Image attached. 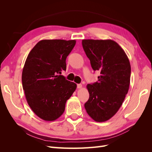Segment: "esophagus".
<instances>
[{
    "label": "esophagus",
    "instance_id": "1",
    "mask_svg": "<svg viewBox=\"0 0 152 152\" xmlns=\"http://www.w3.org/2000/svg\"><path fill=\"white\" fill-rule=\"evenodd\" d=\"M82 87V85L81 84H77V88L78 89H81Z\"/></svg>",
    "mask_w": 152,
    "mask_h": 152
}]
</instances>
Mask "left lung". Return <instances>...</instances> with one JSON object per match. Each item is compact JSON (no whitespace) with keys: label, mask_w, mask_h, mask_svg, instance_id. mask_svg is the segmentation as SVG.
<instances>
[{"label":"left lung","mask_w":152,"mask_h":152,"mask_svg":"<svg viewBox=\"0 0 152 152\" xmlns=\"http://www.w3.org/2000/svg\"><path fill=\"white\" fill-rule=\"evenodd\" d=\"M82 44L92 68L101 74L98 82L87 85L89 98L85 109L96 122H105L118 112L128 93L130 62L123 49L112 40L84 39Z\"/></svg>","instance_id":"left-lung-1"}]
</instances>
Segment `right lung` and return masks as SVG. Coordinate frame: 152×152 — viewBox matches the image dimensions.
Returning <instances> with one entry per match:
<instances>
[{"instance_id": "right-lung-1", "label": "right lung", "mask_w": 152, "mask_h": 152, "mask_svg": "<svg viewBox=\"0 0 152 152\" xmlns=\"http://www.w3.org/2000/svg\"><path fill=\"white\" fill-rule=\"evenodd\" d=\"M75 44V40H42L27 56L22 72L23 89L32 111L44 121L60 117L77 88L75 83L59 75L66 70V59Z\"/></svg>"}]
</instances>
